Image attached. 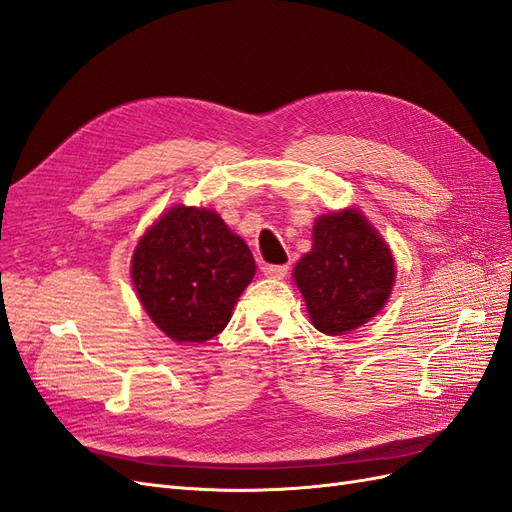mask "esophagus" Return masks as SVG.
Wrapping results in <instances>:
<instances>
[{
  "label": "esophagus",
  "instance_id": "34e87169",
  "mask_svg": "<svg viewBox=\"0 0 512 512\" xmlns=\"http://www.w3.org/2000/svg\"><path fill=\"white\" fill-rule=\"evenodd\" d=\"M262 271H265L267 277H273V280H282L288 273V265H267Z\"/></svg>",
  "mask_w": 512,
  "mask_h": 512
}]
</instances>
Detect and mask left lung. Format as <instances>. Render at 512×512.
I'll use <instances>...</instances> for the list:
<instances>
[{
    "mask_svg": "<svg viewBox=\"0 0 512 512\" xmlns=\"http://www.w3.org/2000/svg\"><path fill=\"white\" fill-rule=\"evenodd\" d=\"M294 282L314 327L344 335L380 312L395 282V262L374 226L348 209L316 220L314 247L299 260Z\"/></svg>",
    "mask_w": 512,
    "mask_h": 512,
    "instance_id": "1",
    "label": "left lung"
}]
</instances>
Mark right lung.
<instances>
[{
    "instance_id": "right-lung-1",
    "label": "right lung",
    "mask_w": 512,
    "mask_h": 512,
    "mask_svg": "<svg viewBox=\"0 0 512 512\" xmlns=\"http://www.w3.org/2000/svg\"><path fill=\"white\" fill-rule=\"evenodd\" d=\"M256 262L215 211L173 207L132 256V280L145 312L175 342L220 335Z\"/></svg>"
}]
</instances>
